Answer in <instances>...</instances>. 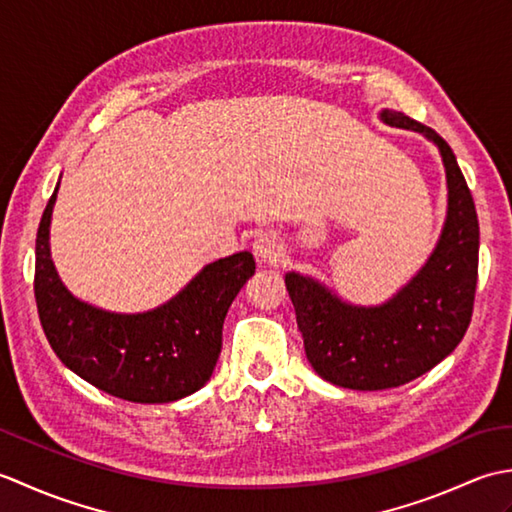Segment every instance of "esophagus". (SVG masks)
Returning a JSON list of instances; mask_svg holds the SVG:
<instances>
[{
    "label": "esophagus",
    "instance_id": "esophagus-1",
    "mask_svg": "<svg viewBox=\"0 0 512 512\" xmlns=\"http://www.w3.org/2000/svg\"><path fill=\"white\" fill-rule=\"evenodd\" d=\"M253 253L264 264H277L284 257V246H281L279 237L275 233H262L255 237Z\"/></svg>",
    "mask_w": 512,
    "mask_h": 512
}]
</instances>
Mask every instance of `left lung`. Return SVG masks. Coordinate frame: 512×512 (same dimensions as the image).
<instances>
[{"label": "left lung", "instance_id": "1", "mask_svg": "<svg viewBox=\"0 0 512 512\" xmlns=\"http://www.w3.org/2000/svg\"><path fill=\"white\" fill-rule=\"evenodd\" d=\"M380 118L431 138L447 169L449 213L427 266L378 308L350 306L310 277L286 275L314 372L361 391L405 385L458 347L473 317L480 257L475 202L447 140L402 112L383 110Z\"/></svg>", "mask_w": 512, "mask_h": 512}]
</instances>
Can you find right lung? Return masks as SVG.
<instances>
[{"instance_id":"obj_1","label":"right lung","mask_w":512,"mask_h":512,"mask_svg":"<svg viewBox=\"0 0 512 512\" xmlns=\"http://www.w3.org/2000/svg\"><path fill=\"white\" fill-rule=\"evenodd\" d=\"M48 200L37 231L35 299L41 328L74 374L129 402H171L198 391L222 352V325L255 259L246 250L206 266L180 295L143 314H114L74 299L50 259Z\"/></svg>"}]
</instances>
